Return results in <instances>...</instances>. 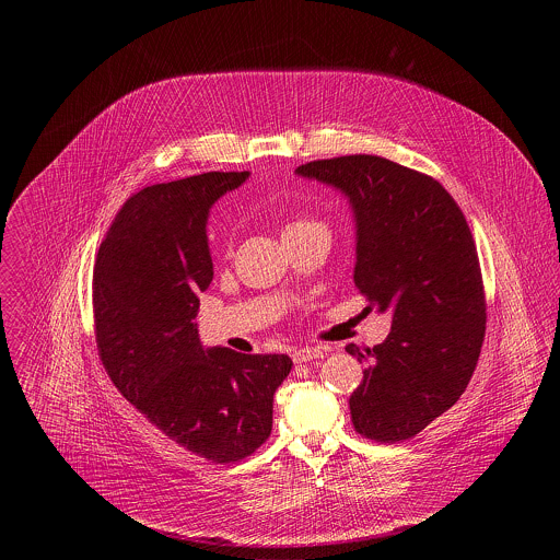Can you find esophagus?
Wrapping results in <instances>:
<instances>
[{"label":"esophagus","mask_w":560,"mask_h":560,"mask_svg":"<svg viewBox=\"0 0 560 560\" xmlns=\"http://www.w3.org/2000/svg\"><path fill=\"white\" fill-rule=\"evenodd\" d=\"M327 351L323 347H304V349H298L293 351V362L295 364H304V362H313V360H319Z\"/></svg>","instance_id":"34e87169"}]
</instances>
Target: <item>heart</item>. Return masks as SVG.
I'll list each match as a JSON object with an SVG mask.
<instances>
[{
    "label": "heart",
    "mask_w": 560,
    "mask_h": 560,
    "mask_svg": "<svg viewBox=\"0 0 560 560\" xmlns=\"http://www.w3.org/2000/svg\"><path fill=\"white\" fill-rule=\"evenodd\" d=\"M311 229L327 231V229H325V224L319 222V220L308 218V215H298V218H293L291 222H287V226H284V235H289V233H298V231H311Z\"/></svg>",
    "instance_id": "obj_1"
}]
</instances>
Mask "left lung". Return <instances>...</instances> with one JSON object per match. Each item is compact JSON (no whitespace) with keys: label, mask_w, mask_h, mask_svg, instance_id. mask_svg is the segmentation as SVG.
I'll use <instances>...</instances> for the list:
<instances>
[{"label":"left lung","mask_w":560,"mask_h":560,"mask_svg":"<svg viewBox=\"0 0 560 560\" xmlns=\"http://www.w3.org/2000/svg\"><path fill=\"white\" fill-rule=\"evenodd\" d=\"M338 187L358 226L353 280L393 308V329L364 353L349 407L360 435L393 444L451 409L477 369L487 304L477 243L455 198L433 176L377 155L308 161L295 170Z\"/></svg>","instance_id":"left-lung-1"}]
</instances>
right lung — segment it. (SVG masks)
I'll use <instances>...</instances> for the list:
<instances>
[{
    "label": "right lung",
    "mask_w": 560,
    "mask_h": 560,
    "mask_svg": "<svg viewBox=\"0 0 560 560\" xmlns=\"http://www.w3.org/2000/svg\"><path fill=\"white\" fill-rule=\"evenodd\" d=\"M247 172H207L136 191L96 252L98 358L118 393L163 435L213 464L252 455L271 433L289 355L202 349L198 295L213 280L207 215Z\"/></svg>",
    "instance_id": "add662e5"
}]
</instances>
